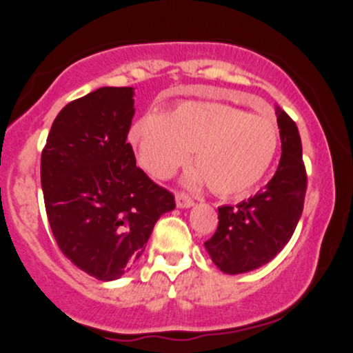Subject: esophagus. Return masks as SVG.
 Instances as JSON below:
<instances>
[{
  "label": "esophagus",
  "instance_id": "obj_1",
  "mask_svg": "<svg viewBox=\"0 0 353 353\" xmlns=\"http://www.w3.org/2000/svg\"><path fill=\"white\" fill-rule=\"evenodd\" d=\"M176 204L179 209H188L194 205V199L190 196H188L185 192H177L176 194Z\"/></svg>",
  "mask_w": 353,
  "mask_h": 353
}]
</instances>
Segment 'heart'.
<instances>
[{"label": "heart", "instance_id": "obj_1", "mask_svg": "<svg viewBox=\"0 0 353 353\" xmlns=\"http://www.w3.org/2000/svg\"><path fill=\"white\" fill-rule=\"evenodd\" d=\"M137 161L156 179H168L194 151L197 169L189 185L209 182L217 196H239L252 189L272 164L279 144L274 119L247 114L212 101H185L165 116L145 114L129 131Z\"/></svg>", "mask_w": 353, "mask_h": 353}]
</instances>
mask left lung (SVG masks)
<instances>
[{
	"mask_svg": "<svg viewBox=\"0 0 353 353\" xmlns=\"http://www.w3.org/2000/svg\"><path fill=\"white\" fill-rule=\"evenodd\" d=\"M282 156L274 177L261 192L236 208H219L216 234L205 242L212 262L224 274H244L270 262L292 237L302 216L307 174L299 129L277 108Z\"/></svg>",
	"mask_w": 353,
	"mask_h": 353,
	"instance_id": "left-lung-1",
	"label": "left lung"
}]
</instances>
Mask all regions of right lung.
I'll return each instance as SVG.
<instances>
[{"label": "right lung", "mask_w": 353, "mask_h": 353, "mask_svg": "<svg viewBox=\"0 0 353 353\" xmlns=\"http://www.w3.org/2000/svg\"><path fill=\"white\" fill-rule=\"evenodd\" d=\"M134 89L99 88L56 116L41 154L48 221L61 252L98 281H116L141 257L174 196L136 165L125 143Z\"/></svg>", "instance_id": "1"}]
</instances>
